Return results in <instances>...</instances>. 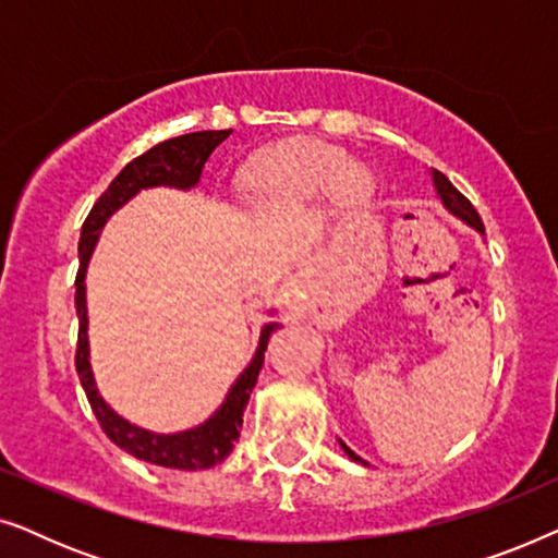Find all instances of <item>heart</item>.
Wrapping results in <instances>:
<instances>
[{"instance_id":"b5f03b06","label":"heart","mask_w":558,"mask_h":558,"mask_svg":"<svg viewBox=\"0 0 558 558\" xmlns=\"http://www.w3.org/2000/svg\"><path fill=\"white\" fill-rule=\"evenodd\" d=\"M335 190L342 203H361L371 195V178L363 167L350 165L345 151L319 144H292L251 167L246 193L264 208H292Z\"/></svg>"}]
</instances>
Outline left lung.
I'll return each instance as SVG.
<instances>
[{"label":"left lung","mask_w":558,"mask_h":558,"mask_svg":"<svg viewBox=\"0 0 558 558\" xmlns=\"http://www.w3.org/2000/svg\"><path fill=\"white\" fill-rule=\"evenodd\" d=\"M432 180H434V187H437V195H439V201L445 203V208L452 213V216H457L460 220H464V223L468 226H472L475 228L477 233H483L485 235V226H483V220H480V216H477V210L472 208V203L468 201V197H464L460 190H457L452 182H449L445 174L441 172H437L434 170L432 172ZM340 447H342V452H345L350 460L353 462H361V464H368L365 460H361V457H357L353 449H350L345 441H340Z\"/></svg>","instance_id":"left-lung-1"}]
</instances>
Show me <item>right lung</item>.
<instances>
[{"mask_svg": "<svg viewBox=\"0 0 558 558\" xmlns=\"http://www.w3.org/2000/svg\"><path fill=\"white\" fill-rule=\"evenodd\" d=\"M231 136V129L223 132H195V134H182L174 140L159 142L157 147L144 151L142 157H136L121 170L109 190L98 197L94 208H90L86 223L81 228V241H78V277H75V312H78V348H75V371H78L81 386L88 396L90 409L101 424L113 445L124 449L136 460H144L149 464H159V468L170 470H208L216 468L233 452V445L241 437V424H243V409H246L248 396L254 391L258 371L264 365V350L269 345V338L274 330H279V323H266L258 338V348L254 353V361L248 363V368L235 378V384L228 391L226 401L220 403V409L213 414L208 422L197 424L195 429L178 432V434H155L149 429H142L132 422H126L124 416H119L109 403L104 401V396L98 393L94 371L88 363V310H86V269L88 258L94 254V246L101 235L106 220L117 213L121 205H126L140 190L147 187H178L190 190L201 182L203 167L213 155V149L220 142Z\"/></svg>", "mask_w": 558, "mask_h": 558, "instance_id": "obj_1", "label": "right lung"}]
</instances>
